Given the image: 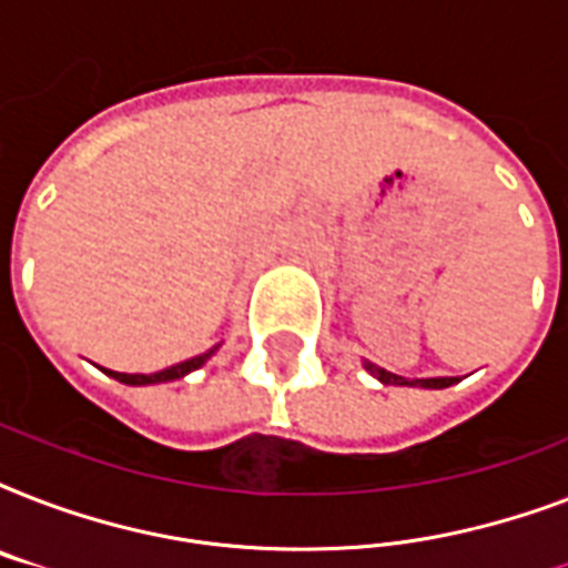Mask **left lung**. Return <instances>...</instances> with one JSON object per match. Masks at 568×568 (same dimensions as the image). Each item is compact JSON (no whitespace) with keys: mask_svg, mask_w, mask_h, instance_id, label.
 <instances>
[{"mask_svg":"<svg viewBox=\"0 0 568 568\" xmlns=\"http://www.w3.org/2000/svg\"><path fill=\"white\" fill-rule=\"evenodd\" d=\"M365 372L374 374L379 383H386V386H422V388H448L457 383V377H427V379H406L397 377V374L386 372V368H379L374 363H365Z\"/></svg>","mask_w":568,"mask_h":568,"instance_id":"left-lung-1","label":"left lung"}]
</instances>
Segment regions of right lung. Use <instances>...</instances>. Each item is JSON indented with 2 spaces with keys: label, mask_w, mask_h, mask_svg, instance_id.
Listing matches in <instances>:
<instances>
[{
  "label": "right lung",
  "mask_w": 568,
  "mask_h": 568,
  "mask_svg": "<svg viewBox=\"0 0 568 568\" xmlns=\"http://www.w3.org/2000/svg\"><path fill=\"white\" fill-rule=\"evenodd\" d=\"M214 351H217V345H214L212 351H205V354L191 356V359H185V363H176L171 365V368H164V372H155V374H120V372H105V368H102V372L109 374V377L120 379V383H126V386H153V383H168V379H180L185 377V374L196 372L200 365L209 363V356H212Z\"/></svg>",
  "instance_id": "1"
}]
</instances>
